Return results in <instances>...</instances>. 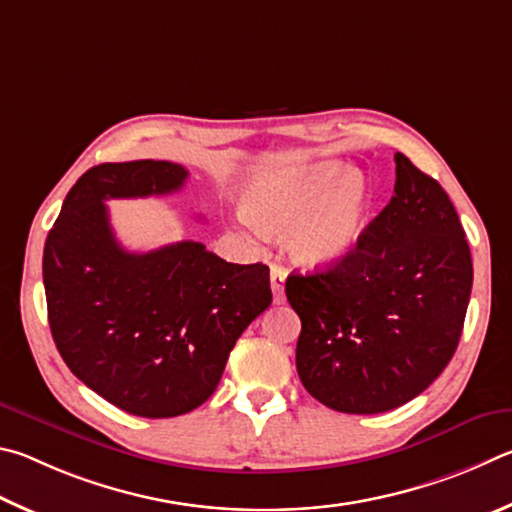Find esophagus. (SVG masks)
I'll list each match as a JSON object with an SVG mask.
<instances>
[{
  "mask_svg": "<svg viewBox=\"0 0 512 512\" xmlns=\"http://www.w3.org/2000/svg\"><path fill=\"white\" fill-rule=\"evenodd\" d=\"M285 279H288V270H285V267H281V265L270 267V283H272V292H274V303L285 301Z\"/></svg>",
  "mask_w": 512,
  "mask_h": 512,
  "instance_id": "1",
  "label": "esophagus"
}]
</instances>
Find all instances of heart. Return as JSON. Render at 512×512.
Wrapping results in <instances>:
<instances>
[{
    "label": "heart",
    "mask_w": 512,
    "mask_h": 512,
    "mask_svg": "<svg viewBox=\"0 0 512 512\" xmlns=\"http://www.w3.org/2000/svg\"><path fill=\"white\" fill-rule=\"evenodd\" d=\"M242 211L265 233L288 227L285 245L299 263L333 265L362 240L371 193L360 173L326 161L254 179Z\"/></svg>",
    "instance_id": "obj_1"
}]
</instances>
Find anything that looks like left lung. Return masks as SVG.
I'll return each mask as SVG.
<instances>
[{"mask_svg": "<svg viewBox=\"0 0 512 512\" xmlns=\"http://www.w3.org/2000/svg\"><path fill=\"white\" fill-rule=\"evenodd\" d=\"M470 290V247L454 204L434 177L396 152L391 202L351 254L285 281L301 319L303 387L344 414L405 405L450 364Z\"/></svg>", "mask_w": 512, "mask_h": 512, "instance_id": "left-lung-1", "label": "left lung"}]
</instances>
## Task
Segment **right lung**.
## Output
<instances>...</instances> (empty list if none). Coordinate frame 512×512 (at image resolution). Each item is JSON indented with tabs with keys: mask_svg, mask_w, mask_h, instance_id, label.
Returning <instances> with one entry per match:
<instances>
[{
	"mask_svg": "<svg viewBox=\"0 0 512 512\" xmlns=\"http://www.w3.org/2000/svg\"><path fill=\"white\" fill-rule=\"evenodd\" d=\"M188 170L173 161L101 164L71 186L44 242L53 342L76 378L141 418H173L218 387L231 348L270 308V267L222 261L182 240L148 254L116 240L105 200L168 195Z\"/></svg>",
	"mask_w": 512,
	"mask_h": 512,
	"instance_id": "1",
	"label": "right lung"
}]
</instances>
